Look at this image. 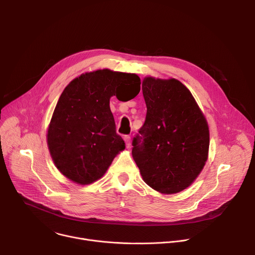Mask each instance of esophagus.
Instances as JSON below:
<instances>
[{
    "mask_svg": "<svg viewBox=\"0 0 255 255\" xmlns=\"http://www.w3.org/2000/svg\"><path fill=\"white\" fill-rule=\"evenodd\" d=\"M124 140H125V143H126V147L129 148L130 147V144H131V137L129 135H125L124 136Z\"/></svg>",
    "mask_w": 255,
    "mask_h": 255,
    "instance_id": "34e87169",
    "label": "esophagus"
}]
</instances>
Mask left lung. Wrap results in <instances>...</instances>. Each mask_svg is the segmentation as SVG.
Returning a JSON list of instances; mask_svg holds the SVG:
<instances>
[{"instance_id":"1","label":"left lung","mask_w":255,"mask_h":255,"mask_svg":"<svg viewBox=\"0 0 255 255\" xmlns=\"http://www.w3.org/2000/svg\"><path fill=\"white\" fill-rule=\"evenodd\" d=\"M147 112L132 141V156L143 180L161 194L187 189L202 171L209 127L191 92L175 79L142 82Z\"/></svg>"}]
</instances>
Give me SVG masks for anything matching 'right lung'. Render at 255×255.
<instances>
[{"mask_svg": "<svg viewBox=\"0 0 255 255\" xmlns=\"http://www.w3.org/2000/svg\"><path fill=\"white\" fill-rule=\"evenodd\" d=\"M140 91L134 74L100 69L71 81L63 90L48 127L47 144L59 171L77 184L101 178L125 148L116 133L110 98L119 90Z\"/></svg>", "mask_w": 255, "mask_h": 255, "instance_id": "obj_1", "label": "right lung"}]
</instances>
